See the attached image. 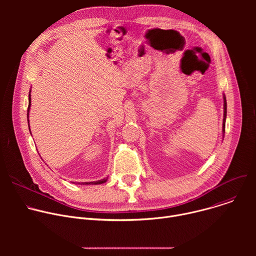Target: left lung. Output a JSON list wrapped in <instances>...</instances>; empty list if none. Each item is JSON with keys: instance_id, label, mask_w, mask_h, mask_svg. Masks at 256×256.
Listing matches in <instances>:
<instances>
[{"instance_id": "left-lung-1", "label": "left lung", "mask_w": 256, "mask_h": 256, "mask_svg": "<svg viewBox=\"0 0 256 256\" xmlns=\"http://www.w3.org/2000/svg\"><path fill=\"white\" fill-rule=\"evenodd\" d=\"M224 98V118H223V134H225V122H226V118H227V101H226V96L225 94L223 95Z\"/></svg>"}]
</instances>
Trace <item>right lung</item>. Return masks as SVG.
<instances>
[{"instance_id":"obj_1","label":"right lung","mask_w":256,"mask_h":256,"mask_svg":"<svg viewBox=\"0 0 256 256\" xmlns=\"http://www.w3.org/2000/svg\"><path fill=\"white\" fill-rule=\"evenodd\" d=\"M31 92V90H30ZM29 92V96H28V110H27V120H28V126H29V110H30V106H31V95ZM30 130V126H29ZM108 178V177H107ZM107 178H103L101 180H97V181H91V182H76V184H83V186H87V184H92V186H96V184H102L104 182L107 181ZM75 184V182H74Z\"/></svg>"}]
</instances>
